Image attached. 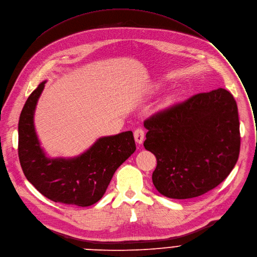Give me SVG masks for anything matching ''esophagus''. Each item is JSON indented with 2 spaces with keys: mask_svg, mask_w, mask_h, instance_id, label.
I'll list each match as a JSON object with an SVG mask.
<instances>
[{
  "mask_svg": "<svg viewBox=\"0 0 257 257\" xmlns=\"http://www.w3.org/2000/svg\"><path fill=\"white\" fill-rule=\"evenodd\" d=\"M134 138H135V142L137 144H143L144 142V138H145V130L143 128H137L134 131Z\"/></svg>",
  "mask_w": 257,
  "mask_h": 257,
  "instance_id": "34e87169",
  "label": "esophagus"
}]
</instances>
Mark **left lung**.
Masks as SVG:
<instances>
[{
    "label": "left lung",
    "mask_w": 257,
    "mask_h": 257,
    "mask_svg": "<svg viewBox=\"0 0 257 257\" xmlns=\"http://www.w3.org/2000/svg\"><path fill=\"white\" fill-rule=\"evenodd\" d=\"M146 150L157 158L153 183L163 196L191 199L220 184L240 153L237 102L227 90L199 93L145 121Z\"/></svg>",
    "instance_id": "1"
}]
</instances>
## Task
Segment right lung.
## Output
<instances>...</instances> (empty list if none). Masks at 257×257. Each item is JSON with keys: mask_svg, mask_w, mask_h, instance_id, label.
I'll return each instance as SVG.
<instances>
[{"mask_svg": "<svg viewBox=\"0 0 257 257\" xmlns=\"http://www.w3.org/2000/svg\"><path fill=\"white\" fill-rule=\"evenodd\" d=\"M42 82L29 96L18 123V157L27 179L53 202L86 207L104 195L113 173L135 152L132 131L102 137L74 159H48L40 148L34 111L44 89Z\"/></svg>", "mask_w": 257, "mask_h": 257, "instance_id": "obj_1", "label": "right lung"}]
</instances>
